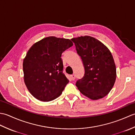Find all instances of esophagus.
I'll return each mask as SVG.
<instances>
[{
	"label": "esophagus",
	"instance_id": "34e87169",
	"mask_svg": "<svg viewBox=\"0 0 135 135\" xmlns=\"http://www.w3.org/2000/svg\"><path fill=\"white\" fill-rule=\"evenodd\" d=\"M70 77H71V80H73V81H74V80L75 79V75H74V74H72V75H71Z\"/></svg>",
	"mask_w": 135,
	"mask_h": 135
}]
</instances>
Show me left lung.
Returning a JSON list of instances; mask_svg holds the SVG:
<instances>
[{"label":"left lung","mask_w":135,"mask_h":135,"mask_svg":"<svg viewBox=\"0 0 135 135\" xmlns=\"http://www.w3.org/2000/svg\"><path fill=\"white\" fill-rule=\"evenodd\" d=\"M85 68L83 78L76 86L82 94L98 100L109 93L115 84L117 72L113 57L107 46L90 36L71 39Z\"/></svg>","instance_id":"8db88e82"}]
</instances>
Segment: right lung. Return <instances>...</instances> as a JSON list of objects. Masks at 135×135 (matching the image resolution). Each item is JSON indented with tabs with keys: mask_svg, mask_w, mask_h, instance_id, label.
<instances>
[{
	"mask_svg": "<svg viewBox=\"0 0 135 135\" xmlns=\"http://www.w3.org/2000/svg\"><path fill=\"white\" fill-rule=\"evenodd\" d=\"M73 45L68 39L49 36L28 50L23 60L24 80L36 99L49 102L61 95L69 82L62 73L61 54Z\"/></svg>",
	"mask_w": 135,
	"mask_h": 135,
	"instance_id": "right-lung-1",
	"label": "right lung"
}]
</instances>
